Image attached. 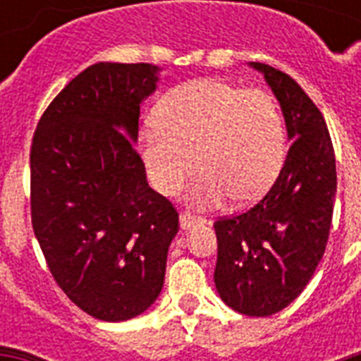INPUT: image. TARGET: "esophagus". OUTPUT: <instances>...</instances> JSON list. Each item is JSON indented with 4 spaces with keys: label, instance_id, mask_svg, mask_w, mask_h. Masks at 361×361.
Wrapping results in <instances>:
<instances>
[{
    "label": "esophagus",
    "instance_id": "34e87169",
    "mask_svg": "<svg viewBox=\"0 0 361 361\" xmlns=\"http://www.w3.org/2000/svg\"><path fill=\"white\" fill-rule=\"evenodd\" d=\"M202 223H204L202 217H198V215L191 214V212H181L180 214V225L183 231H189V228H192V226L202 225Z\"/></svg>",
    "mask_w": 361,
    "mask_h": 361
}]
</instances>
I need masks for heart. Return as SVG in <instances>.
<instances>
[{
    "mask_svg": "<svg viewBox=\"0 0 361 361\" xmlns=\"http://www.w3.org/2000/svg\"><path fill=\"white\" fill-rule=\"evenodd\" d=\"M140 153L152 185L176 195L202 169L189 202L214 208L232 195L252 202L268 191L286 155L285 118L271 93L198 78L174 87L140 133Z\"/></svg>",
    "mask_w": 361,
    "mask_h": 361,
    "instance_id": "1",
    "label": "heart"
}]
</instances>
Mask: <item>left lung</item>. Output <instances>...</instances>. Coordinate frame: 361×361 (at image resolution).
Wrapping results in <instances>:
<instances>
[{
	"label": "left lung",
	"mask_w": 361,
	"mask_h": 361,
	"mask_svg": "<svg viewBox=\"0 0 361 361\" xmlns=\"http://www.w3.org/2000/svg\"><path fill=\"white\" fill-rule=\"evenodd\" d=\"M251 67L279 101L292 144L262 200L214 223V281L228 307L269 317L302 294L322 260L336 202V153L324 116L298 82L266 63Z\"/></svg>",
	"instance_id": "8db88e82"
}]
</instances>
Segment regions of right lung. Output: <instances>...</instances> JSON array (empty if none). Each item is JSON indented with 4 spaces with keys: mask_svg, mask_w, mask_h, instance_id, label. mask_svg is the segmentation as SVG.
Instances as JSON below:
<instances>
[{
    "mask_svg": "<svg viewBox=\"0 0 361 361\" xmlns=\"http://www.w3.org/2000/svg\"><path fill=\"white\" fill-rule=\"evenodd\" d=\"M157 73L152 63L87 67L48 104L31 142V225L48 269L71 302L106 322L157 300L180 228L135 147Z\"/></svg>",
    "mask_w": 361,
    "mask_h": 361,
    "instance_id": "1",
    "label": "right lung"
}]
</instances>
